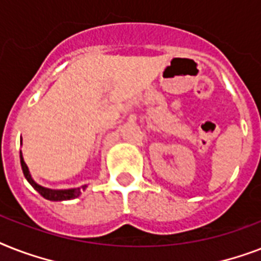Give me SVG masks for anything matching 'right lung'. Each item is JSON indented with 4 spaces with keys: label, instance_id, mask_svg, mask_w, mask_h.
<instances>
[{
    "label": "right lung",
    "instance_id": "add662e5",
    "mask_svg": "<svg viewBox=\"0 0 261 261\" xmlns=\"http://www.w3.org/2000/svg\"><path fill=\"white\" fill-rule=\"evenodd\" d=\"M20 163H21V169L22 173L25 176V178L28 180L31 186L34 187L35 190L38 191L39 194L42 195L44 199H48V200H69V199L79 198L81 195V191L85 190L87 186H83L81 188H70V190H51V188H46V187L39 186L38 182L34 181V178L31 177L30 169L27 167V164L24 163V159H22V154L20 153Z\"/></svg>",
    "mask_w": 261,
    "mask_h": 261
}]
</instances>
